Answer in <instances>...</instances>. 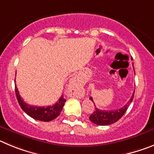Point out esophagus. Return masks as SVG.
<instances>
[{
  "label": "esophagus",
  "instance_id": "1",
  "mask_svg": "<svg viewBox=\"0 0 154 154\" xmlns=\"http://www.w3.org/2000/svg\"><path fill=\"white\" fill-rule=\"evenodd\" d=\"M70 88H71V89L74 91V97H79V98H80L81 97H82V94L77 91V83H76V80H74V79H72V80H70Z\"/></svg>",
  "mask_w": 154,
  "mask_h": 154
}]
</instances>
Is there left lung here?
Masks as SVG:
<instances>
[{"label": "left lung", "instance_id": "obj_1", "mask_svg": "<svg viewBox=\"0 0 154 154\" xmlns=\"http://www.w3.org/2000/svg\"><path fill=\"white\" fill-rule=\"evenodd\" d=\"M133 64H134V63H133ZM133 66H134V65H133ZM134 73H135V71H134ZM134 92H135V91H134L131 98L129 100L128 102H127L124 106H122L121 108H120L118 110H99L98 108L96 107L95 104H94L93 98L90 97V100H92V102L94 104V106H95V110H94L92 114H91L89 117L90 120H91V122H93L94 124H97V125L100 126L110 125V124H114L115 122H117V120H120V119L123 117V115L126 113L129 105L131 104L133 99H134Z\"/></svg>", "mask_w": 154, "mask_h": 154}]
</instances>
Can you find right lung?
I'll use <instances>...</instances> for the list:
<instances>
[{
    "instance_id": "add662e5",
    "label": "right lung",
    "mask_w": 154,
    "mask_h": 154,
    "mask_svg": "<svg viewBox=\"0 0 154 154\" xmlns=\"http://www.w3.org/2000/svg\"><path fill=\"white\" fill-rule=\"evenodd\" d=\"M15 94H16L17 99L18 101L19 105L20 106L22 110L27 115H29L30 117H32L37 120H40V121L49 122L54 120L56 117H57L60 115V112L63 107V105L66 102V99L63 97V95H62L59 100L55 104L51 105V106H31V105H29L27 103H25L23 100V99L20 97V95L19 94L18 90L17 88L16 85H15Z\"/></svg>"
}]
</instances>
